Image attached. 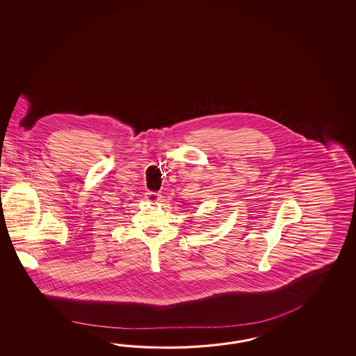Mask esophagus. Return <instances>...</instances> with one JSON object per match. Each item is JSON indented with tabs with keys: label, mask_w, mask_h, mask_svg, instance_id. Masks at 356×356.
<instances>
[{
	"label": "esophagus",
	"mask_w": 356,
	"mask_h": 356,
	"mask_svg": "<svg viewBox=\"0 0 356 356\" xmlns=\"http://www.w3.org/2000/svg\"><path fill=\"white\" fill-rule=\"evenodd\" d=\"M146 200L147 201H150V202H158V201H160V195L159 193H156V192H152V191H147L146 193Z\"/></svg>",
	"instance_id": "1"
}]
</instances>
